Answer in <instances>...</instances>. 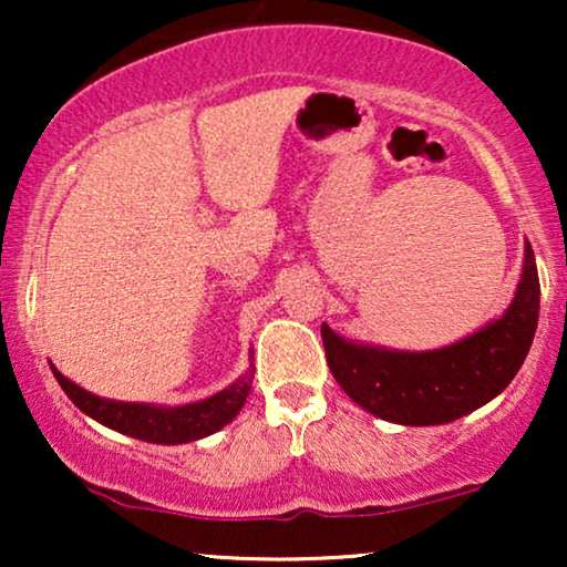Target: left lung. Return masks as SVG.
<instances>
[{
    "label": "left lung",
    "mask_w": 567,
    "mask_h": 567,
    "mask_svg": "<svg viewBox=\"0 0 567 567\" xmlns=\"http://www.w3.org/2000/svg\"><path fill=\"white\" fill-rule=\"evenodd\" d=\"M539 320V276L532 245L516 293L498 320L433 351L346 340L322 324L336 382L355 405L400 425H441L483 408L506 390L529 353Z\"/></svg>",
    "instance_id": "obj_1"
}]
</instances>
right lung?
Listing matches in <instances>:
<instances>
[{
	"label": "right lung",
	"mask_w": 567,
	"mask_h": 567,
	"mask_svg": "<svg viewBox=\"0 0 567 567\" xmlns=\"http://www.w3.org/2000/svg\"><path fill=\"white\" fill-rule=\"evenodd\" d=\"M252 359V351H250ZM53 377L61 384V390L66 392V398L82 410L84 415H90L92 421L107 425V429L126 433L131 439L150 441V444H188V441H198L212 433L221 431L224 425L231 423L243 410L247 394L252 390V371L250 367L237 382L224 386L221 392L212 394V398L188 402V405H154V402H121V400H107L97 398L87 390H82L80 384H74L72 379H66L61 371L51 363Z\"/></svg>",
	"instance_id": "right-lung-1"
}]
</instances>
